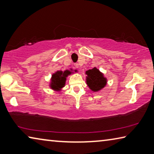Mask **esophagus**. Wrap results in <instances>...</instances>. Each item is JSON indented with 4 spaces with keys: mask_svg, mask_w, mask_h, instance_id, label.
I'll use <instances>...</instances> for the list:
<instances>
[{
    "mask_svg": "<svg viewBox=\"0 0 154 154\" xmlns=\"http://www.w3.org/2000/svg\"><path fill=\"white\" fill-rule=\"evenodd\" d=\"M74 66H75V68H77H77H79V64H78V63H75L74 64Z\"/></svg>",
    "mask_w": 154,
    "mask_h": 154,
    "instance_id": "esophagus-1",
    "label": "esophagus"
}]
</instances>
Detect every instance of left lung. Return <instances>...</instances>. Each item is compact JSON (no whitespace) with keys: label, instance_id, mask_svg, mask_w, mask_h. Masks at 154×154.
Listing matches in <instances>:
<instances>
[{"label":"left lung","instance_id":"obj_1","mask_svg":"<svg viewBox=\"0 0 154 154\" xmlns=\"http://www.w3.org/2000/svg\"><path fill=\"white\" fill-rule=\"evenodd\" d=\"M85 75H87L86 83L88 86L93 92H98L106 86L107 79L97 68L94 67L88 70L85 71Z\"/></svg>","mask_w":154,"mask_h":154}]
</instances>
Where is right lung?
I'll return each instance as SVG.
<instances>
[{
  "label": "right lung",
  "instance_id": "right-lung-1",
  "mask_svg": "<svg viewBox=\"0 0 154 154\" xmlns=\"http://www.w3.org/2000/svg\"><path fill=\"white\" fill-rule=\"evenodd\" d=\"M74 71L76 72V70L73 71L72 69L66 71H57L56 72L52 74L51 77V82L49 83V87L51 90L56 92L61 91L62 88L64 87L66 83V77L69 75L74 73Z\"/></svg>",
  "mask_w": 154,
  "mask_h": 154
}]
</instances>
